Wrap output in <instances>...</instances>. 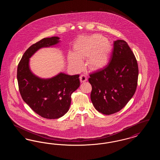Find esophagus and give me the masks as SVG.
Instances as JSON below:
<instances>
[{"mask_svg":"<svg viewBox=\"0 0 160 160\" xmlns=\"http://www.w3.org/2000/svg\"><path fill=\"white\" fill-rule=\"evenodd\" d=\"M87 79H88L87 77L85 75H84V74H82V75L80 76V80L81 83H83V82H86Z\"/></svg>","mask_w":160,"mask_h":160,"instance_id":"obj_1","label":"esophagus"}]
</instances>
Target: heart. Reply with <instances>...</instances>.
I'll return each mask as SVG.
<instances>
[{
    "mask_svg": "<svg viewBox=\"0 0 160 160\" xmlns=\"http://www.w3.org/2000/svg\"><path fill=\"white\" fill-rule=\"evenodd\" d=\"M111 53V45L106 38L99 34H93L81 38L74 46V53L68 55L69 65L74 70L83 67L82 60L89 70L96 71L103 68L108 62Z\"/></svg>",
    "mask_w": 160,
    "mask_h": 160,
    "instance_id": "b5f03b06",
    "label": "heart"
}]
</instances>
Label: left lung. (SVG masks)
Instances as JSON below:
<instances>
[{
    "label": "left lung",
    "mask_w": 160,
    "mask_h": 160,
    "mask_svg": "<svg viewBox=\"0 0 160 160\" xmlns=\"http://www.w3.org/2000/svg\"><path fill=\"white\" fill-rule=\"evenodd\" d=\"M138 76L137 60L128 44L115 41L108 64L89 75L91 99L95 109L107 115L120 111L134 95Z\"/></svg>",
    "instance_id": "8db88e82"
}]
</instances>
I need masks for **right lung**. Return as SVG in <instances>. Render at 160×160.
<instances>
[{"label":"right lung","instance_id":"1","mask_svg":"<svg viewBox=\"0 0 160 160\" xmlns=\"http://www.w3.org/2000/svg\"><path fill=\"white\" fill-rule=\"evenodd\" d=\"M58 37L42 39L25 52L17 68L19 91L23 101L36 113L50 119H58L68 111L72 93L79 88V75L63 72L50 78L35 76L29 67V59L39 49L58 44Z\"/></svg>","mask_w":160,"mask_h":160}]
</instances>
